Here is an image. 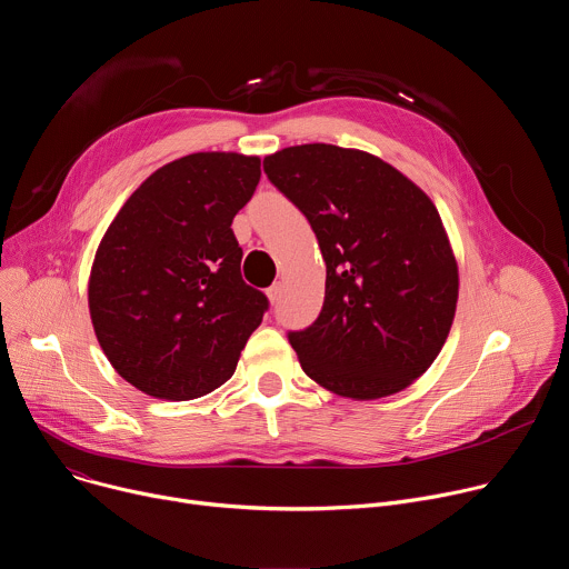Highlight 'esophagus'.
I'll list each match as a JSON object with an SVG mask.
<instances>
[{
    "label": "esophagus",
    "mask_w": 569,
    "mask_h": 569,
    "mask_svg": "<svg viewBox=\"0 0 569 569\" xmlns=\"http://www.w3.org/2000/svg\"><path fill=\"white\" fill-rule=\"evenodd\" d=\"M268 297H270L272 303H277V301L281 299V283H272V286L268 288Z\"/></svg>",
    "instance_id": "1"
}]
</instances>
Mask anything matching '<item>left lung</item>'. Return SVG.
<instances>
[{
  "instance_id": "8db88e82",
  "label": "left lung",
  "mask_w": 569,
  "mask_h": 569,
  "mask_svg": "<svg viewBox=\"0 0 569 569\" xmlns=\"http://www.w3.org/2000/svg\"><path fill=\"white\" fill-rule=\"evenodd\" d=\"M263 171L306 216L327 261L319 317L288 331L301 369L356 400L412 385L439 356L459 292L432 200L382 159L331 143L283 148Z\"/></svg>"
}]
</instances>
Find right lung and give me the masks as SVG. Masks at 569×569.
Returning a JSON list of instances; mask_svg holds the SVG:
<instances>
[{
  "label": "right lung",
  "instance_id": "obj_1",
  "mask_svg": "<svg viewBox=\"0 0 569 569\" xmlns=\"http://www.w3.org/2000/svg\"><path fill=\"white\" fill-rule=\"evenodd\" d=\"M261 159L193 152L154 171L108 227L90 315L110 365L139 391L191 400L227 382L268 310L242 281L231 231Z\"/></svg>",
  "mask_w": 569,
  "mask_h": 569
}]
</instances>
